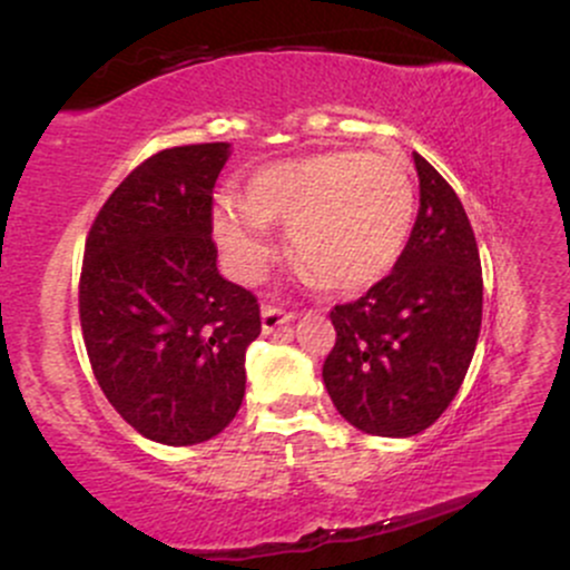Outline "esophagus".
<instances>
[{"label":"esophagus","mask_w":570,"mask_h":570,"mask_svg":"<svg viewBox=\"0 0 570 570\" xmlns=\"http://www.w3.org/2000/svg\"><path fill=\"white\" fill-rule=\"evenodd\" d=\"M294 318L292 311H284V307L278 305H265L263 307V332L265 335H271V332H276L278 326L289 324Z\"/></svg>","instance_id":"esophagus-1"}]
</instances>
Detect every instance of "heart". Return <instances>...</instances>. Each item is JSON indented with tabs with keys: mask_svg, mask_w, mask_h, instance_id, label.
<instances>
[{
	"mask_svg": "<svg viewBox=\"0 0 570 570\" xmlns=\"http://www.w3.org/2000/svg\"><path fill=\"white\" fill-rule=\"evenodd\" d=\"M415 208L402 163L345 149L257 168L246 198L214 200L212 230L235 276L257 281L273 257L271 222H289L294 257L332 289L356 292L394 271Z\"/></svg>",
	"mask_w": 570,
	"mask_h": 570,
	"instance_id": "obj_1",
	"label": "heart"
}]
</instances>
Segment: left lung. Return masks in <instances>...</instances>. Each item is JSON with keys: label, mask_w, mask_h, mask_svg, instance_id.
Listing matches in <instances>:
<instances>
[{"label": "left lung", "mask_w": 570, "mask_h": 570, "mask_svg": "<svg viewBox=\"0 0 570 570\" xmlns=\"http://www.w3.org/2000/svg\"><path fill=\"white\" fill-rule=\"evenodd\" d=\"M415 158L421 208L389 276L332 307L335 348L324 385L340 415L364 434L412 436L453 402L482 324L474 230L455 189Z\"/></svg>", "instance_id": "8db88e82"}]
</instances>
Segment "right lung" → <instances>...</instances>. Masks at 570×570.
Wrapping results in <instances>:
<instances>
[{"instance_id":"obj_1","label":"right lung","mask_w":570,"mask_h":570,"mask_svg":"<svg viewBox=\"0 0 570 570\" xmlns=\"http://www.w3.org/2000/svg\"><path fill=\"white\" fill-rule=\"evenodd\" d=\"M230 144H185L136 166L85 238L80 324L104 396L147 440L217 436L246 391L259 303L217 271L214 185Z\"/></svg>"}]
</instances>
